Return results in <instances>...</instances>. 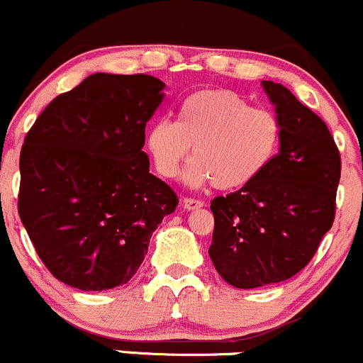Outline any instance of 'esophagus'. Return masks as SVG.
I'll use <instances>...</instances> for the list:
<instances>
[{
  "label": "esophagus",
  "mask_w": 363,
  "mask_h": 363,
  "mask_svg": "<svg viewBox=\"0 0 363 363\" xmlns=\"http://www.w3.org/2000/svg\"><path fill=\"white\" fill-rule=\"evenodd\" d=\"M183 208H185L186 211H194V209L203 208V201L192 199V197H185V199H183Z\"/></svg>",
  "instance_id": "34e87169"
}]
</instances>
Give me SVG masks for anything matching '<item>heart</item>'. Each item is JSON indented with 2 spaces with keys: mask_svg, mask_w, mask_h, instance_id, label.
Returning <instances> with one entry per match:
<instances>
[{
  "mask_svg": "<svg viewBox=\"0 0 363 363\" xmlns=\"http://www.w3.org/2000/svg\"><path fill=\"white\" fill-rule=\"evenodd\" d=\"M281 143V122L265 108H253L229 89H203L182 103L178 122L159 118L145 145L157 173L174 178L185 171L190 186L213 183L218 190L248 186L271 166Z\"/></svg>",
  "mask_w": 363,
  "mask_h": 363,
  "instance_id": "obj_1",
  "label": "heart"
}]
</instances>
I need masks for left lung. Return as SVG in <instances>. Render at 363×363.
Returning a JSON list of instances; mask_svg holds the SVG:
<instances>
[{
  "mask_svg": "<svg viewBox=\"0 0 363 363\" xmlns=\"http://www.w3.org/2000/svg\"><path fill=\"white\" fill-rule=\"evenodd\" d=\"M281 143L262 177L211 201L209 257L236 289L292 278L309 264L335 216L341 155L330 130L281 84L262 82Z\"/></svg>",
  "mask_w": 363,
  "mask_h": 363,
  "instance_id": "1",
  "label": "left lung"
}]
</instances>
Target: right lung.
<instances>
[{"instance_id":"1","label":"right lung","mask_w":363,"mask_h":363,"mask_svg":"<svg viewBox=\"0 0 363 363\" xmlns=\"http://www.w3.org/2000/svg\"><path fill=\"white\" fill-rule=\"evenodd\" d=\"M162 89L150 74H91L26 134L18 215L45 267L73 289L129 281L152 233L178 206L143 152Z\"/></svg>"}]
</instances>
